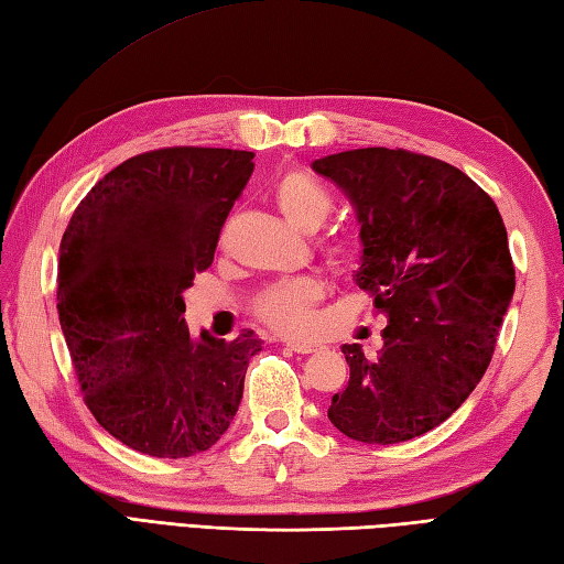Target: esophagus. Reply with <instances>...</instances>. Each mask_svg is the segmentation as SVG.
Instances as JSON below:
<instances>
[{
  "mask_svg": "<svg viewBox=\"0 0 564 564\" xmlns=\"http://www.w3.org/2000/svg\"><path fill=\"white\" fill-rule=\"evenodd\" d=\"M285 348L293 350V352H303V356H307V352L319 350L317 344H303V341H285Z\"/></svg>",
  "mask_w": 564,
  "mask_h": 564,
  "instance_id": "34e87169",
  "label": "esophagus"
}]
</instances>
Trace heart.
<instances>
[{
    "mask_svg": "<svg viewBox=\"0 0 564 564\" xmlns=\"http://www.w3.org/2000/svg\"><path fill=\"white\" fill-rule=\"evenodd\" d=\"M273 202L283 218L295 230L314 232L332 212V196L317 180L303 170H288L273 182ZM348 245H334L332 257L344 259ZM324 297V285L317 279H293L271 285L254 303L257 317L288 336H303L312 326V314Z\"/></svg>",
    "mask_w": 564,
    "mask_h": 564,
    "instance_id": "obj_1",
    "label": "heart"
}]
</instances>
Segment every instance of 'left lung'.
I'll list each match as a JSON object with an SVG mask.
<instances>
[{"label":"left lung","instance_id":"left-lung-1","mask_svg":"<svg viewBox=\"0 0 564 564\" xmlns=\"http://www.w3.org/2000/svg\"><path fill=\"white\" fill-rule=\"evenodd\" d=\"M356 212V283L387 317L375 358L344 344L348 387L329 421L365 444L421 437L447 421L486 375L514 295L495 202L459 167L403 149L312 161Z\"/></svg>","mask_w":564,"mask_h":564}]
</instances>
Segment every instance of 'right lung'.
<instances>
[{
	"instance_id": "1",
	"label": "right lung",
	"mask_w": 564,
	"mask_h": 564,
	"mask_svg": "<svg viewBox=\"0 0 564 564\" xmlns=\"http://www.w3.org/2000/svg\"><path fill=\"white\" fill-rule=\"evenodd\" d=\"M252 151L161 149L110 170L59 245L57 310L84 401L127 447L159 459L206 452L232 423L252 332L189 336L185 297L252 175Z\"/></svg>"
}]
</instances>
